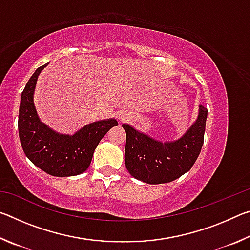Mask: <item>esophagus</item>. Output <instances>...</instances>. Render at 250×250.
Here are the masks:
<instances>
[{"instance_id": "obj_1", "label": "esophagus", "mask_w": 250, "mask_h": 250, "mask_svg": "<svg viewBox=\"0 0 250 250\" xmlns=\"http://www.w3.org/2000/svg\"><path fill=\"white\" fill-rule=\"evenodd\" d=\"M118 117H119V119L121 121H128L129 119H131V117L126 112H119V115H118Z\"/></svg>"}]
</instances>
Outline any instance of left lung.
Returning <instances> with one entry per match:
<instances>
[{"mask_svg":"<svg viewBox=\"0 0 250 250\" xmlns=\"http://www.w3.org/2000/svg\"><path fill=\"white\" fill-rule=\"evenodd\" d=\"M207 109L200 105L196 121L183 137L161 142L133 126L122 125L126 141L125 163L134 179L147 184L168 183L191 170L201 153L206 125Z\"/></svg>","mask_w":250,"mask_h":250,"instance_id":"1","label":"left lung"}]
</instances>
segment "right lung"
<instances>
[{
  "instance_id": "add662e5",
  "label": "right lung",
  "mask_w": 250,
  "mask_h": 250,
  "mask_svg": "<svg viewBox=\"0 0 250 250\" xmlns=\"http://www.w3.org/2000/svg\"><path fill=\"white\" fill-rule=\"evenodd\" d=\"M47 64L35 70L21 96L19 135L25 155L53 176L82 174L90 166L95 149L104 134L118 125L116 119L92 122L75 134L58 133L40 120L34 105L37 78Z\"/></svg>"
}]
</instances>
